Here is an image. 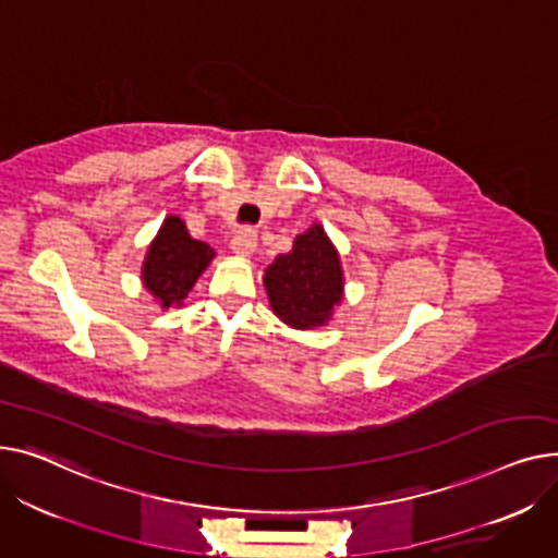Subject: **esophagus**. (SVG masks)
Returning <instances> with one entry per match:
<instances>
[{
	"instance_id": "1",
	"label": "esophagus",
	"mask_w": 558,
	"mask_h": 558,
	"mask_svg": "<svg viewBox=\"0 0 558 558\" xmlns=\"http://www.w3.org/2000/svg\"><path fill=\"white\" fill-rule=\"evenodd\" d=\"M232 252L239 256H252L256 252V232L252 229H243L232 239Z\"/></svg>"
}]
</instances>
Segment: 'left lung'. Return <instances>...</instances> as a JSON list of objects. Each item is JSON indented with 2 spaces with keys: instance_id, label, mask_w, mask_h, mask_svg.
<instances>
[{
  "instance_id": "1",
  "label": "left lung",
  "mask_w": 558,
  "mask_h": 558,
  "mask_svg": "<svg viewBox=\"0 0 558 558\" xmlns=\"http://www.w3.org/2000/svg\"><path fill=\"white\" fill-rule=\"evenodd\" d=\"M264 286L272 313L290 329L313 331L333 319L344 300V270L338 247L319 222L294 236L292 250L272 260Z\"/></svg>"
}]
</instances>
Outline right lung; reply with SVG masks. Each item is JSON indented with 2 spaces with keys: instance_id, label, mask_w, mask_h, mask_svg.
Masks as SVG:
<instances>
[{
  "instance_id": "1",
  "label": "right lung",
  "mask_w": 558,
  "mask_h": 558,
  "mask_svg": "<svg viewBox=\"0 0 558 558\" xmlns=\"http://www.w3.org/2000/svg\"><path fill=\"white\" fill-rule=\"evenodd\" d=\"M214 256L209 243L193 239L184 220L169 214L146 250L142 283L161 311L180 308Z\"/></svg>"
}]
</instances>
